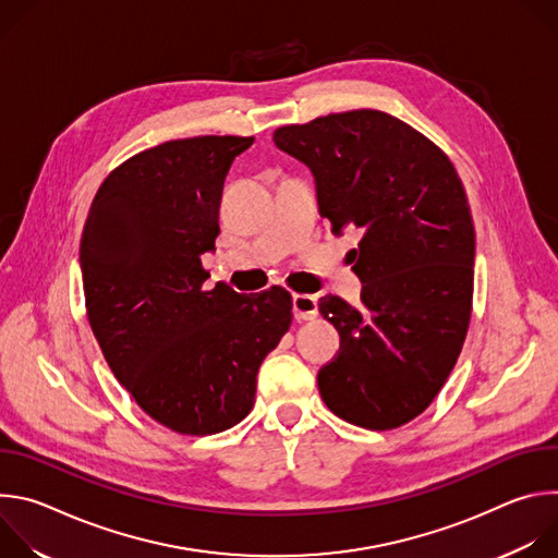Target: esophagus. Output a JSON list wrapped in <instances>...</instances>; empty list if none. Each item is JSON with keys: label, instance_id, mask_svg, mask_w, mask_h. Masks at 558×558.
<instances>
[{"label": "esophagus", "instance_id": "34e87169", "mask_svg": "<svg viewBox=\"0 0 558 558\" xmlns=\"http://www.w3.org/2000/svg\"><path fill=\"white\" fill-rule=\"evenodd\" d=\"M317 300L306 293H293V315L295 320H313L317 317Z\"/></svg>", "mask_w": 558, "mask_h": 558}]
</instances>
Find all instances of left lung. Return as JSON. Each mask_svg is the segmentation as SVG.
Listing matches in <instances>:
<instances>
[{"label":"left lung","mask_w":558,"mask_h":558,"mask_svg":"<svg viewBox=\"0 0 558 558\" xmlns=\"http://www.w3.org/2000/svg\"><path fill=\"white\" fill-rule=\"evenodd\" d=\"M274 141L311 170L333 233H362L349 256L364 306L320 298L342 342L317 388L349 424L402 426L435 400L465 340L474 227L463 185L435 143L379 110L284 125Z\"/></svg>","instance_id":"left-lung-1"}]
</instances>
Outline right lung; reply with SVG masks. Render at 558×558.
I'll list each match as a JSON object with an SVG mask.
<instances>
[{
  "mask_svg": "<svg viewBox=\"0 0 558 558\" xmlns=\"http://www.w3.org/2000/svg\"><path fill=\"white\" fill-rule=\"evenodd\" d=\"M252 143L194 136L128 158L101 183L82 233L88 320L108 366L151 420L183 435L250 415L258 368L293 320L282 287H203L222 181Z\"/></svg>",
  "mask_w": 558,
  "mask_h": 558,
  "instance_id": "add662e5",
  "label": "right lung"
}]
</instances>
